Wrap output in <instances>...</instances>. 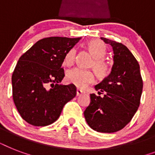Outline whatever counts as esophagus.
Listing matches in <instances>:
<instances>
[{
	"label": "esophagus",
	"instance_id": "esophagus-1",
	"mask_svg": "<svg viewBox=\"0 0 155 155\" xmlns=\"http://www.w3.org/2000/svg\"><path fill=\"white\" fill-rule=\"evenodd\" d=\"M84 91H82V90H80V89L76 90V96H77V97H79V96H81V95L84 94Z\"/></svg>",
	"mask_w": 155,
	"mask_h": 155
}]
</instances>
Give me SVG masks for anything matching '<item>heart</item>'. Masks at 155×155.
Wrapping results in <instances>:
<instances>
[{
	"label": "heart",
	"instance_id": "1",
	"mask_svg": "<svg viewBox=\"0 0 155 155\" xmlns=\"http://www.w3.org/2000/svg\"><path fill=\"white\" fill-rule=\"evenodd\" d=\"M85 48L88 51L93 57L92 67L99 77H105L109 72V67L103 58L107 51V46L101 40H90L85 44ZM75 51L71 49L66 54L63 64L65 66L72 65L75 60ZM95 80L94 73L92 71L83 70L80 68H72L68 70L66 73V81L69 84L75 85L77 87L84 88L92 83Z\"/></svg>",
	"mask_w": 155,
	"mask_h": 155
}]
</instances>
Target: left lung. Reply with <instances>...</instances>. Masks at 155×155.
Wrapping results in <instances>:
<instances>
[{"mask_svg": "<svg viewBox=\"0 0 155 155\" xmlns=\"http://www.w3.org/2000/svg\"><path fill=\"white\" fill-rule=\"evenodd\" d=\"M101 39L113 47V64L110 74L95 86L99 95H90L84 114L92 130L114 133L125 127L137 112L143 82L138 62L130 50L120 42Z\"/></svg>", "mask_w": 155, "mask_h": 155, "instance_id": "1", "label": "left lung"}]
</instances>
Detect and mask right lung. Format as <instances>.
<instances>
[{
  "label": "right lung",
  "instance_id": "add662e5",
  "mask_svg": "<svg viewBox=\"0 0 155 155\" xmlns=\"http://www.w3.org/2000/svg\"><path fill=\"white\" fill-rule=\"evenodd\" d=\"M81 38H45L21 56L12 75L13 99L23 120L35 126L54 122L76 95L75 85L59 84L66 54Z\"/></svg>",
  "mask_w": 155,
  "mask_h": 155
}]
</instances>
